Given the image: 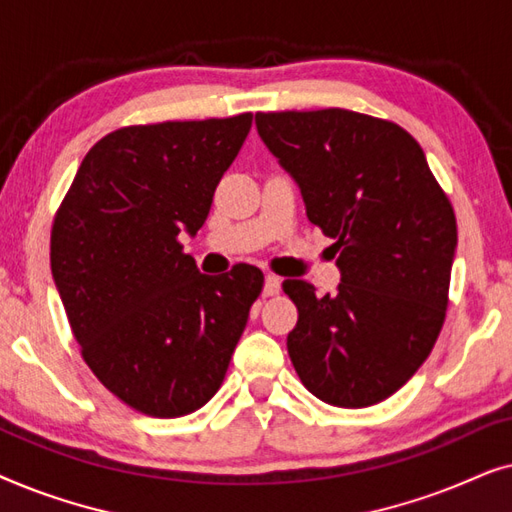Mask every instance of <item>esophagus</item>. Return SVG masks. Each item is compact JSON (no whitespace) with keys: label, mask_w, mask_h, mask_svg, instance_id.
Instances as JSON below:
<instances>
[{"label":"esophagus","mask_w":512,"mask_h":512,"mask_svg":"<svg viewBox=\"0 0 512 512\" xmlns=\"http://www.w3.org/2000/svg\"><path fill=\"white\" fill-rule=\"evenodd\" d=\"M279 289H282V279H279L277 275H265L263 296H277Z\"/></svg>","instance_id":"obj_1"}]
</instances>
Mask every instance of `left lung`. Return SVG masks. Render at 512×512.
I'll use <instances>...</instances> for the list:
<instances>
[{
  "mask_svg": "<svg viewBox=\"0 0 512 512\" xmlns=\"http://www.w3.org/2000/svg\"><path fill=\"white\" fill-rule=\"evenodd\" d=\"M256 128L333 237L338 293L286 279L298 307L286 338L307 391L368 408L403 387L445 321L457 249L454 209L401 125L347 109L256 114Z\"/></svg>",
  "mask_w": 512,
  "mask_h": 512,
  "instance_id": "8db88e82",
  "label": "left lung"
}]
</instances>
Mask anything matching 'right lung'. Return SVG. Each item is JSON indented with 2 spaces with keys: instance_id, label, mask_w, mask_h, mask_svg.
<instances>
[{
  "instance_id": "add662e5",
  "label": "right lung",
  "mask_w": 512,
  "mask_h": 512,
  "mask_svg": "<svg viewBox=\"0 0 512 512\" xmlns=\"http://www.w3.org/2000/svg\"><path fill=\"white\" fill-rule=\"evenodd\" d=\"M254 114L130 125L86 153L51 233V272L83 361L149 417L202 408L263 289L240 263L202 275L179 235L205 223Z\"/></svg>"
}]
</instances>
